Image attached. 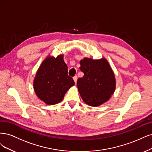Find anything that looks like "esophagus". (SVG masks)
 <instances>
[{
	"label": "esophagus",
	"instance_id": "esophagus-1",
	"mask_svg": "<svg viewBox=\"0 0 152 152\" xmlns=\"http://www.w3.org/2000/svg\"><path fill=\"white\" fill-rule=\"evenodd\" d=\"M73 80H74V81H75V84L76 83V82H77V76H74L73 77Z\"/></svg>",
	"mask_w": 152,
	"mask_h": 152
}]
</instances>
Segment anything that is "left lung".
Instances as JSON below:
<instances>
[{
    "label": "left lung",
    "instance_id": "left-lung-1",
    "mask_svg": "<svg viewBox=\"0 0 152 152\" xmlns=\"http://www.w3.org/2000/svg\"><path fill=\"white\" fill-rule=\"evenodd\" d=\"M80 69L84 76L77 81L78 91L85 104L98 107L108 101L116 87L114 73L105 58L85 57Z\"/></svg>",
    "mask_w": 152,
    "mask_h": 152
}]
</instances>
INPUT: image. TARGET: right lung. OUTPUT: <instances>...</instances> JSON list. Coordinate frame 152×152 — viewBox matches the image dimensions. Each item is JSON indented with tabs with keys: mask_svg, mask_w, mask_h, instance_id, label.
<instances>
[{
	"mask_svg": "<svg viewBox=\"0 0 152 152\" xmlns=\"http://www.w3.org/2000/svg\"><path fill=\"white\" fill-rule=\"evenodd\" d=\"M74 85V80L67 75L64 55L57 57L48 56L39 67L33 81L34 91L38 99L50 105L61 102Z\"/></svg>",
	"mask_w": 152,
	"mask_h": 152,
	"instance_id": "1",
	"label": "right lung"
}]
</instances>
